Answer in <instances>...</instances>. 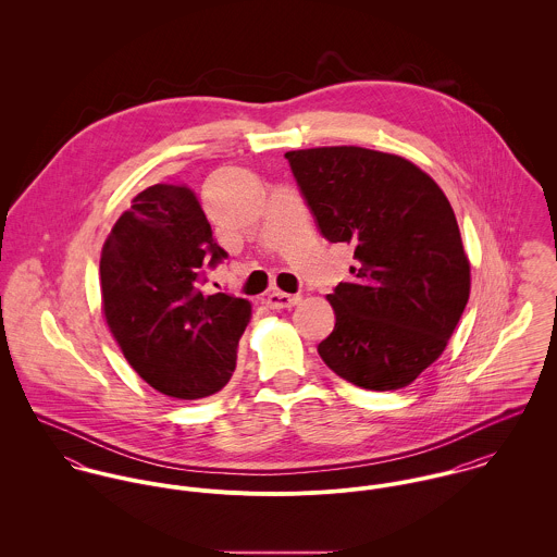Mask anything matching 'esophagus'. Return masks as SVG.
I'll return each instance as SVG.
<instances>
[{"label":"esophagus","instance_id":"esophagus-1","mask_svg":"<svg viewBox=\"0 0 557 557\" xmlns=\"http://www.w3.org/2000/svg\"><path fill=\"white\" fill-rule=\"evenodd\" d=\"M300 302V296H292V294H285V292H272L268 298H265V305L270 309H292Z\"/></svg>","mask_w":557,"mask_h":557}]
</instances>
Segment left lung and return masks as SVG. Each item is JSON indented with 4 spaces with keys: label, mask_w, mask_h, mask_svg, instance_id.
<instances>
[{
    "label": "left lung",
    "mask_w": 557,
    "mask_h": 557,
    "mask_svg": "<svg viewBox=\"0 0 557 557\" xmlns=\"http://www.w3.org/2000/svg\"><path fill=\"white\" fill-rule=\"evenodd\" d=\"M319 234L354 248L327 296L321 360L367 391L411 384L446 349L470 298V261L442 188L395 154L338 146L287 152Z\"/></svg>",
    "instance_id": "obj_1"
}]
</instances>
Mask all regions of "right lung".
<instances>
[{
	"label": "right lung",
	"instance_id": "obj_1",
	"mask_svg": "<svg viewBox=\"0 0 557 557\" xmlns=\"http://www.w3.org/2000/svg\"><path fill=\"white\" fill-rule=\"evenodd\" d=\"M223 259L197 195L177 184L139 193L102 246L107 323L131 367L166 397H210L236 371L250 305L201 292Z\"/></svg>",
	"mask_w": 557,
	"mask_h": 557
}]
</instances>
